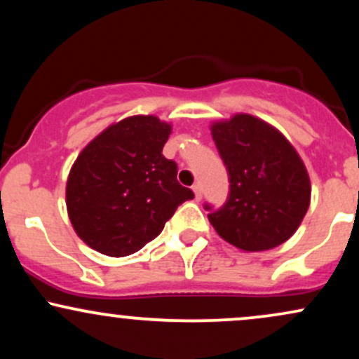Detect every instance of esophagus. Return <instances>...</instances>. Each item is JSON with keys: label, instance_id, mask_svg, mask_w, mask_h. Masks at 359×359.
<instances>
[{"label": "esophagus", "instance_id": "esophagus-1", "mask_svg": "<svg viewBox=\"0 0 359 359\" xmlns=\"http://www.w3.org/2000/svg\"><path fill=\"white\" fill-rule=\"evenodd\" d=\"M192 191H194V196H196V201H199L201 196H203V189H201V184H194Z\"/></svg>", "mask_w": 359, "mask_h": 359}]
</instances>
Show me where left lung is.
I'll list each match as a JSON object with an SVG mask.
<instances>
[{
  "instance_id": "left-lung-1",
  "label": "left lung",
  "mask_w": 359,
  "mask_h": 359,
  "mask_svg": "<svg viewBox=\"0 0 359 359\" xmlns=\"http://www.w3.org/2000/svg\"><path fill=\"white\" fill-rule=\"evenodd\" d=\"M211 135L231 191L219 211L208 214L209 222L243 251L277 248L294 236L311 204L302 158L277 128L248 113L214 121Z\"/></svg>"
}]
</instances>
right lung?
I'll return each instance as SVG.
<instances>
[{
    "instance_id": "1",
    "label": "right lung",
    "mask_w": 359,
    "mask_h": 359,
    "mask_svg": "<svg viewBox=\"0 0 359 359\" xmlns=\"http://www.w3.org/2000/svg\"><path fill=\"white\" fill-rule=\"evenodd\" d=\"M172 125L154 114L113 123L82 148L65 185L77 236L108 257L137 253L162 233L191 189L177 182L174 160L162 155Z\"/></svg>"
}]
</instances>
